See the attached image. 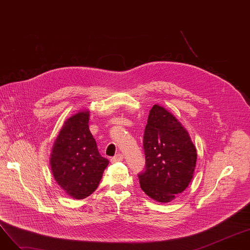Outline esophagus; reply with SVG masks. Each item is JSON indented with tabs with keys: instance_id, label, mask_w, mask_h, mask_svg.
Returning <instances> with one entry per match:
<instances>
[{
	"instance_id": "esophagus-1",
	"label": "esophagus",
	"mask_w": 250,
	"mask_h": 250,
	"mask_svg": "<svg viewBox=\"0 0 250 250\" xmlns=\"http://www.w3.org/2000/svg\"><path fill=\"white\" fill-rule=\"evenodd\" d=\"M123 159H124V155L116 154L114 157H112L110 161H111V163H115V162H118V161H123Z\"/></svg>"
}]
</instances>
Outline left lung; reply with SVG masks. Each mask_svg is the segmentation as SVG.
<instances>
[{"instance_id": "1", "label": "left lung", "mask_w": 250, "mask_h": 250, "mask_svg": "<svg viewBox=\"0 0 250 250\" xmlns=\"http://www.w3.org/2000/svg\"><path fill=\"white\" fill-rule=\"evenodd\" d=\"M145 171L139 174L143 191L159 203L172 201L192 179L196 150L188 130L158 104L150 110L144 133Z\"/></svg>"}]
</instances>
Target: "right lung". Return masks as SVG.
Masks as SVG:
<instances>
[{"label": "right lung", "instance_id": "add662e5", "mask_svg": "<svg viewBox=\"0 0 250 250\" xmlns=\"http://www.w3.org/2000/svg\"><path fill=\"white\" fill-rule=\"evenodd\" d=\"M88 123V110L68 118L50 155L52 175L64 192L76 200L85 199L95 191L109 163L99 154Z\"/></svg>", "mask_w": 250, "mask_h": 250}]
</instances>
